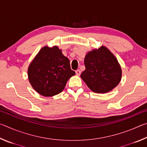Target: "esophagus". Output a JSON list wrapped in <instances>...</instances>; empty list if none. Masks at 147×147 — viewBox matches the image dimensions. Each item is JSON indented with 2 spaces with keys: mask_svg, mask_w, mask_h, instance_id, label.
<instances>
[{
  "mask_svg": "<svg viewBox=\"0 0 147 147\" xmlns=\"http://www.w3.org/2000/svg\"><path fill=\"white\" fill-rule=\"evenodd\" d=\"M75 73H76V75L79 76L80 74V73H81V71H80V70H79V69H78V70H76V71H75Z\"/></svg>",
  "mask_w": 147,
  "mask_h": 147,
  "instance_id": "esophagus-1",
  "label": "esophagus"
}]
</instances>
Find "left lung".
<instances>
[{
    "label": "left lung",
    "mask_w": 147,
    "mask_h": 147,
    "mask_svg": "<svg viewBox=\"0 0 147 147\" xmlns=\"http://www.w3.org/2000/svg\"><path fill=\"white\" fill-rule=\"evenodd\" d=\"M86 69L81 78L91 91L105 93L120 82L122 71L115 56L104 46L94 49L84 59Z\"/></svg>",
    "instance_id": "left-lung-1"
}]
</instances>
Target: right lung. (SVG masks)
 <instances>
[{
	"label": "right lung",
	"instance_id": "1",
	"mask_svg": "<svg viewBox=\"0 0 147 147\" xmlns=\"http://www.w3.org/2000/svg\"><path fill=\"white\" fill-rule=\"evenodd\" d=\"M75 74L69 59L58 47L42 48L28 69L30 83L44 96H53L63 90L68 80Z\"/></svg>",
	"mask_w": 147,
	"mask_h": 147
}]
</instances>
